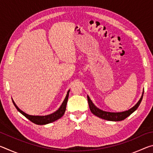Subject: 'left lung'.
<instances>
[{
  "mask_svg": "<svg viewBox=\"0 0 153 153\" xmlns=\"http://www.w3.org/2000/svg\"><path fill=\"white\" fill-rule=\"evenodd\" d=\"M143 94L144 92L142 93V96L140 98V99L139 100V101L137 102V104L135 106H134L132 108H131L130 109H129L128 111H123V112H117V113L108 112V111H102L101 109H100V108H98L94 105V103L92 102V100H90V98L88 96H87V98H88V102L90 111H91L94 115H97V117L100 118L104 119V120H106L118 121H121V120H125L126 117H128V116L130 115L131 113L134 112V111L138 108L142 100Z\"/></svg>",
  "mask_w": 153,
  "mask_h": 153,
  "instance_id": "1",
  "label": "left lung"
}]
</instances>
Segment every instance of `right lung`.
Masks as SVG:
<instances>
[{"mask_svg": "<svg viewBox=\"0 0 153 153\" xmlns=\"http://www.w3.org/2000/svg\"><path fill=\"white\" fill-rule=\"evenodd\" d=\"M69 90L67 92L66 97L65 98L63 103H62V105H61L60 108H59L57 111H56L55 112H54L51 114H49V115H29V114L25 113L24 111L21 110L20 108L16 105V104H15L13 100H12L17 111H19L22 115H24L25 117L27 118L28 120H30L32 122L36 124H38V125H45V124L50 123L53 122V121L59 120V118H61L62 116L64 115L65 111V109H66L67 100H68V97H69Z\"/></svg>", "mask_w": 153, "mask_h": 153, "instance_id": "add662e5", "label": "right lung"}]
</instances>
